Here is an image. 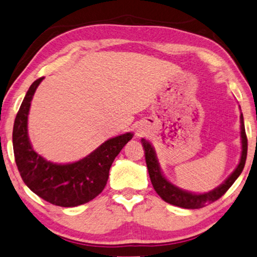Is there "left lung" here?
Masks as SVG:
<instances>
[{"label": "left lung", "mask_w": 257, "mask_h": 257, "mask_svg": "<svg viewBox=\"0 0 257 257\" xmlns=\"http://www.w3.org/2000/svg\"><path fill=\"white\" fill-rule=\"evenodd\" d=\"M240 136H241V157L240 162H239L238 166L232 172L228 179H226L221 186L214 189V190L205 193H193L172 184L165 176L163 175L161 167H159V163L157 161L156 153L153 146L150 145L149 141L146 139H141V144L144 146L145 149V156H146V163L147 167H148L149 176L153 183V187L155 189L159 197L166 203L179 206L182 208L188 209H197L207 206L208 204H212L214 201L221 198L224 193L228 191V189L232 186L233 182L238 179V176L241 174L245 166L246 158H247V137L245 131V124H243V117L242 113L240 115Z\"/></svg>", "instance_id": "obj_1"}]
</instances>
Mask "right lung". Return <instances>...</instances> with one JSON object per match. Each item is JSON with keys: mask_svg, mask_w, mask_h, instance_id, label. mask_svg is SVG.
I'll list each match as a JSON object with an SVG mask.
<instances>
[{"mask_svg": "<svg viewBox=\"0 0 257 257\" xmlns=\"http://www.w3.org/2000/svg\"><path fill=\"white\" fill-rule=\"evenodd\" d=\"M43 78L32 84L16 116L12 132L16 164L25 184L42 199L61 207H75L89 203L102 192L113 159L133 134L128 132L109 139L78 162H48L33 149L27 131L33 95Z\"/></svg>", "mask_w": 257, "mask_h": 257, "instance_id": "add662e5", "label": "right lung"}]
</instances>
